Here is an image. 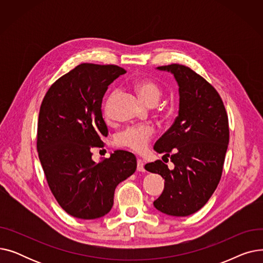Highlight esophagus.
Segmentation results:
<instances>
[{
    "instance_id": "obj_1",
    "label": "esophagus",
    "mask_w": 263,
    "mask_h": 263,
    "mask_svg": "<svg viewBox=\"0 0 263 263\" xmlns=\"http://www.w3.org/2000/svg\"><path fill=\"white\" fill-rule=\"evenodd\" d=\"M137 171H139V172H145L144 162L141 159H137Z\"/></svg>"
}]
</instances>
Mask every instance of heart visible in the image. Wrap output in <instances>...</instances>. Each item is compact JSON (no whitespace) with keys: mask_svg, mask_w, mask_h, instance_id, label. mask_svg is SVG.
<instances>
[{"mask_svg":"<svg viewBox=\"0 0 263 263\" xmlns=\"http://www.w3.org/2000/svg\"><path fill=\"white\" fill-rule=\"evenodd\" d=\"M135 88L142 98L149 104H155L162 96V88L153 80L144 79L135 83ZM156 133L154 127L149 124H137L128 127L115 135V144L119 147H126L135 153H142L153 140Z\"/></svg>","mask_w":263,"mask_h":263,"instance_id":"obj_1","label":"heart"}]
</instances>
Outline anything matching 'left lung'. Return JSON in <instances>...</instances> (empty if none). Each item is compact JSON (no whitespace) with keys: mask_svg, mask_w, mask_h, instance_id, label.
Wrapping results in <instances>:
<instances>
[{"mask_svg":"<svg viewBox=\"0 0 263 263\" xmlns=\"http://www.w3.org/2000/svg\"><path fill=\"white\" fill-rule=\"evenodd\" d=\"M171 71L179 85V114L155 145L171 158L174 170L161 160L147 163L146 171L163 177V193L154 201L168 215L187 216L200 210L212 196L223 173L229 143L228 116L216 89L191 68L172 64L158 67Z\"/></svg>","mask_w":263,"mask_h":263,"instance_id":"obj_1","label":"left lung"}]
</instances>
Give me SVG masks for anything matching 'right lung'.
<instances>
[{
	"instance_id": "right-lung-1",
	"label": "right lung",
	"mask_w": 263,
	"mask_h": 263,
	"mask_svg": "<svg viewBox=\"0 0 263 263\" xmlns=\"http://www.w3.org/2000/svg\"><path fill=\"white\" fill-rule=\"evenodd\" d=\"M126 73L116 65L83 63L55 81L41 102L37 151L49 187L62 208L74 217L107 214L116 186L136 170V158L116 150L100 163L91 149L103 147L107 126L102 99L107 86Z\"/></svg>"
}]
</instances>
